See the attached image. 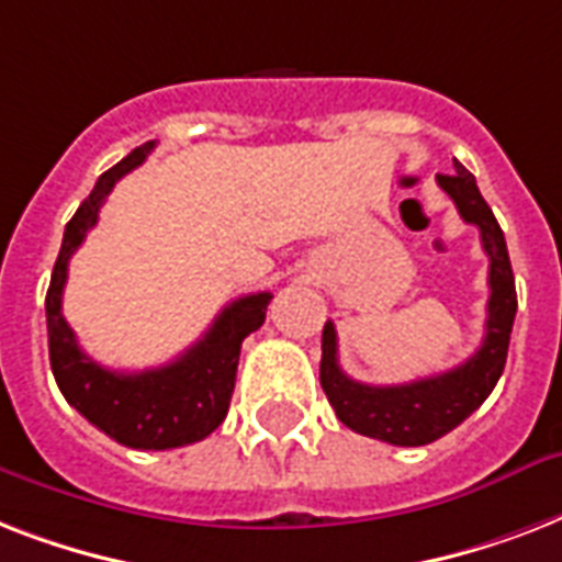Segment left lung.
<instances>
[{"mask_svg":"<svg viewBox=\"0 0 562 562\" xmlns=\"http://www.w3.org/2000/svg\"><path fill=\"white\" fill-rule=\"evenodd\" d=\"M437 183L452 198L461 218L479 227L481 247L490 256L487 333L475 356L446 373L417 382L364 384L350 379L338 364V335L333 321H326L321 344V384L338 419L359 435L393 446H426L461 426L496 387L514 333L516 282L496 215L461 162H454L452 175H437Z\"/></svg>","mask_w":562,"mask_h":562,"instance_id":"obj_1","label":"left lung"}]
</instances>
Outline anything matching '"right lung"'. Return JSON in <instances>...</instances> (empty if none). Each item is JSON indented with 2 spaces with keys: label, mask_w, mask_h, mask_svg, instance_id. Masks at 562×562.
Returning <instances> with one entry per match:
<instances>
[{
  "label": "right lung",
  "mask_w": 562,
  "mask_h": 562,
  "mask_svg": "<svg viewBox=\"0 0 562 562\" xmlns=\"http://www.w3.org/2000/svg\"><path fill=\"white\" fill-rule=\"evenodd\" d=\"M154 143H145L127 154L125 160L104 171L66 224L64 245L57 254L55 271L46 291V326H48V361L52 373L81 417H87L116 443L131 449H178L212 435L224 423L229 396L236 387V368L241 341L265 324V308L271 303V291L247 294L233 300L221 312L201 341L192 344L183 356L169 364L143 373H119L95 364L78 347L75 333L64 321L66 273L69 259L87 238V229L95 227L99 210L110 189L127 171L143 166Z\"/></svg>",
  "instance_id": "add662e5"
}]
</instances>
